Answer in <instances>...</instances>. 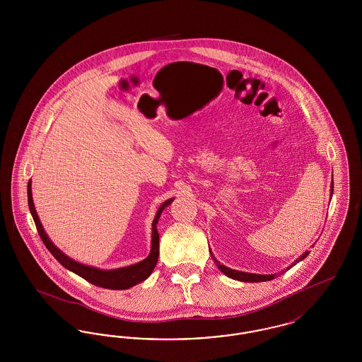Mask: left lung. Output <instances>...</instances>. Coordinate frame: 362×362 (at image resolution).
<instances>
[{"instance_id": "8db88e82", "label": "left lung", "mask_w": 362, "mask_h": 362, "mask_svg": "<svg viewBox=\"0 0 362 362\" xmlns=\"http://www.w3.org/2000/svg\"><path fill=\"white\" fill-rule=\"evenodd\" d=\"M332 192H334V180H332V183H331V194H332ZM308 254H310L308 251H307V252H304L300 258L297 259V260L293 263L292 266H294L296 263H298L300 260H303V259L305 258ZM216 262H217V260H216ZM217 266H218V269L224 273L225 276H230V278L238 279V281H244V282H262V281H270V279H274L276 276V274L262 276V274H250V273H243V272H238V270L228 269V267H225L223 264H220L218 262H217ZM292 266H291V267H292ZM291 267H288V269H291Z\"/></svg>"}]
</instances>
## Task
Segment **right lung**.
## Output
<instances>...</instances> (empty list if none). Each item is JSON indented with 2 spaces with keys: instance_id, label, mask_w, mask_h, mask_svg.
Returning a JSON list of instances; mask_svg holds the SVG:
<instances>
[{
  "instance_id": "right-lung-1",
  "label": "right lung",
  "mask_w": 362,
  "mask_h": 362,
  "mask_svg": "<svg viewBox=\"0 0 362 362\" xmlns=\"http://www.w3.org/2000/svg\"><path fill=\"white\" fill-rule=\"evenodd\" d=\"M171 202H173V199L165 201L157 210V214H156L153 224H152L153 226L152 228V250H151V254L148 258L141 260L137 264L118 269V270H99L95 267L84 266L81 263H77L73 259L68 258L52 244V240L47 238L46 232L43 230V226L40 224L39 217L36 214L34 202H33V194H31V180L28 182V206H30V211L33 214L37 233H39L42 241L45 243L46 248L52 252V257L57 259L64 267L69 269L70 272L84 278L88 282L93 284L96 286H100V288H105V289H129V288L137 285L138 282L145 281L148 276H151V273L155 269L157 259H158V232H157L156 225L158 223L163 209L168 206Z\"/></svg>"
}]
</instances>
